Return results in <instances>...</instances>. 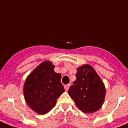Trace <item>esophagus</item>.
<instances>
[{
  "mask_svg": "<svg viewBox=\"0 0 128 128\" xmlns=\"http://www.w3.org/2000/svg\"><path fill=\"white\" fill-rule=\"evenodd\" d=\"M70 86H71V84H66V85H65L64 88H65V91H67L68 90V89H69V88H70Z\"/></svg>",
  "mask_w": 128,
  "mask_h": 128,
  "instance_id": "34e87169",
  "label": "esophagus"
}]
</instances>
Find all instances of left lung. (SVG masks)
Here are the masks:
<instances>
[{
	"instance_id": "obj_1",
	"label": "left lung",
	"mask_w": 128,
	"mask_h": 128,
	"mask_svg": "<svg viewBox=\"0 0 128 128\" xmlns=\"http://www.w3.org/2000/svg\"><path fill=\"white\" fill-rule=\"evenodd\" d=\"M76 80L68 91L76 106L85 113L98 110L104 104L105 88L94 69L84 65L77 69Z\"/></svg>"
}]
</instances>
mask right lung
Here are the masks:
<instances>
[{
	"instance_id": "add662e5",
	"label": "right lung",
	"mask_w": 128,
	"mask_h": 128,
	"mask_svg": "<svg viewBox=\"0 0 128 128\" xmlns=\"http://www.w3.org/2000/svg\"><path fill=\"white\" fill-rule=\"evenodd\" d=\"M50 62H42L26 78L23 92L32 109L45 114L55 106L57 99L65 91L61 83V75L55 73Z\"/></svg>"
}]
</instances>
